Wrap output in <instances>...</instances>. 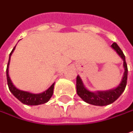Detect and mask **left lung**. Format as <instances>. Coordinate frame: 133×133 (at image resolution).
Masks as SVG:
<instances>
[{"label":"left lung","mask_w":133,"mask_h":133,"mask_svg":"<svg viewBox=\"0 0 133 133\" xmlns=\"http://www.w3.org/2000/svg\"><path fill=\"white\" fill-rule=\"evenodd\" d=\"M111 47L118 53V54L123 59V66L125 69L124 75L121 83L115 89L107 91L91 92L88 90L83 85L81 78L78 76L76 78V91L77 94L87 103L96 106H105L115 102L124 92L127 84L128 68L125 61V57L116 43H113Z\"/></svg>","instance_id":"left-lung-1"}]
</instances>
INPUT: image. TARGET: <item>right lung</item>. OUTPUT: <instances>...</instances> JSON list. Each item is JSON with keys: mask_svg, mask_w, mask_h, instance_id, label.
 Listing matches in <instances>:
<instances>
[{"mask_svg": "<svg viewBox=\"0 0 133 133\" xmlns=\"http://www.w3.org/2000/svg\"><path fill=\"white\" fill-rule=\"evenodd\" d=\"M15 46L13 48L11 54H9V60H8V66H7V69H6L8 86L10 91L19 101H21L22 104H26V105H39V104H43L46 103L53 95L54 83H53L50 87V88L47 89L46 91H44L41 94H32V93H29L27 91L20 90L17 89L11 83V79L9 77V74H8V67H9V63H10V57H11L14 50L15 49Z\"/></svg>", "mask_w": 133, "mask_h": 133, "instance_id": "obj_1", "label": "right lung"}]
</instances>
